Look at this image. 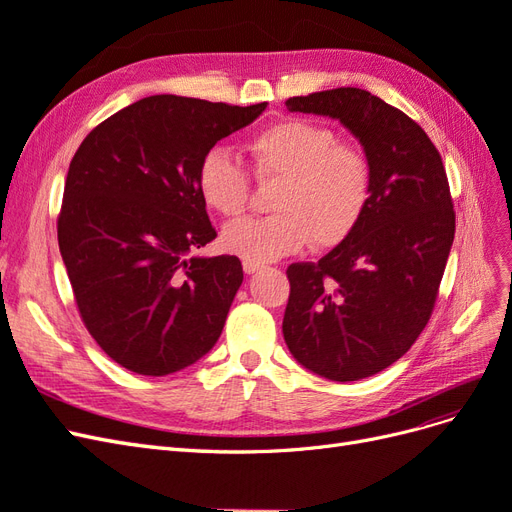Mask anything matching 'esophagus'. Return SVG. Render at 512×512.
I'll list each match as a JSON object with an SVG mask.
<instances>
[{"instance_id":"34e87169","label":"esophagus","mask_w":512,"mask_h":512,"mask_svg":"<svg viewBox=\"0 0 512 512\" xmlns=\"http://www.w3.org/2000/svg\"><path fill=\"white\" fill-rule=\"evenodd\" d=\"M262 269V265L260 262H252V260H243V271L247 273V275H254V273H258Z\"/></svg>"}]
</instances>
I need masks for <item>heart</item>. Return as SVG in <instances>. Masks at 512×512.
I'll list each match as a JSON object with an SVG mask.
<instances>
[{
    "label": "heart",
    "instance_id": "1",
    "mask_svg": "<svg viewBox=\"0 0 512 512\" xmlns=\"http://www.w3.org/2000/svg\"><path fill=\"white\" fill-rule=\"evenodd\" d=\"M260 181H277L267 218H243L222 230L224 250L243 260L273 262L312 241L329 250L359 226L371 196V166L365 153L342 145L337 132L307 119H286L260 130L247 143ZM198 192L215 213L239 215L250 196L243 166L222 147L198 164Z\"/></svg>",
    "mask_w": 512,
    "mask_h": 512
}]
</instances>
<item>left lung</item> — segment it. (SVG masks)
<instances>
[{
    "mask_svg": "<svg viewBox=\"0 0 512 512\" xmlns=\"http://www.w3.org/2000/svg\"><path fill=\"white\" fill-rule=\"evenodd\" d=\"M337 119L361 143L371 196L352 235L318 262H294L284 339L299 365L352 382L393 365L431 316L455 239L446 170L425 130L365 89L286 100Z\"/></svg>",
    "mask_w": 512,
    "mask_h": 512,
    "instance_id": "left-lung-1",
    "label": "left lung"
}]
</instances>
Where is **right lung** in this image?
Masks as SVG:
<instances>
[{
	"instance_id": "right-lung-1",
	"label": "right lung",
	"mask_w": 512,
	"mask_h": 512,
	"mask_svg": "<svg viewBox=\"0 0 512 512\" xmlns=\"http://www.w3.org/2000/svg\"><path fill=\"white\" fill-rule=\"evenodd\" d=\"M265 108L149 96L102 121L74 153L59 252L87 331L134 374H175L222 335L243 267L237 256L194 254L218 237L198 164Z\"/></svg>"
}]
</instances>
